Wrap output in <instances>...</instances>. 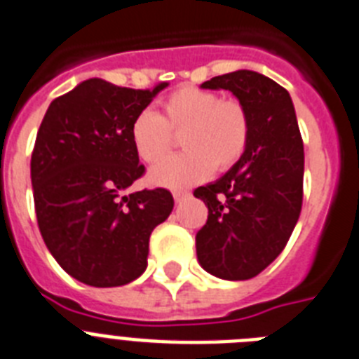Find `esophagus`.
I'll return each mask as SVG.
<instances>
[{
  "instance_id": "obj_1",
  "label": "esophagus",
  "mask_w": 359,
  "mask_h": 359,
  "mask_svg": "<svg viewBox=\"0 0 359 359\" xmlns=\"http://www.w3.org/2000/svg\"><path fill=\"white\" fill-rule=\"evenodd\" d=\"M191 196V192H187V191H174V200L176 201H182L185 200V198Z\"/></svg>"
}]
</instances>
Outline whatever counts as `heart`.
Listing matches in <instances>:
<instances>
[{
	"label": "heart",
	"instance_id": "obj_1",
	"mask_svg": "<svg viewBox=\"0 0 359 359\" xmlns=\"http://www.w3.org/2000/svg\"><path fill=\"white\" fill-rule=\"evenodd\" d=\"M250 117L238 100L185 86L163 100L159 115L143 109L130 124V139L139 159L159 163L180 135L183 152L154 167L148 182L183 189L211 176L212 170L233 167L250 143Z\"/></svg>",
	"mask_w": 359,
	"mask_h": 359
}]
</instances>
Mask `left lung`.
Here are the masks:
<instances>
[{"mask_svg": "<svg viewBox=\"0 0 359 359\" xmlns=\"http://www.w3.org/2000/svg\"><path fill=\"white\" fill-rule=\"evenodd\" d=\"M201 88L235 95L251 132L244 156L194 191L209 209L196 233L198 260L220 279H253L279 257L301 215L304 148L297 117L288 91L257 71H233Z\"/></svg>", "mask_w": 359, "mask_h": 359, "instance_id": "1", "label": "left lung"}]
</instances>
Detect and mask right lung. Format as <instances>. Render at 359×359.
Returning a JSON list of instances; mask_svg holds the SVG:
<instances>
[{"instance_id":"add662e5","label":"right lung","mask_w":359,"mask_h":359,"mask_svg":"<svg viewBox=\"0 0 359 359\" xmlns=\"http://www.w3.org/2000/svg\"><path fill=\"white\" fill-rule=\"evenodd\" d=\"M167 86L84 80L56 97L41 121L31 158L38 227L56 262L80 283L111 288L137 279L154 227L172 212L167 189L123 194L144 174L130 124Z\"/></svg>"}]
</instances>
